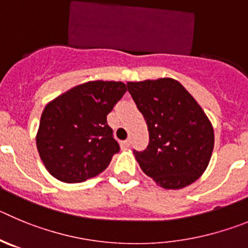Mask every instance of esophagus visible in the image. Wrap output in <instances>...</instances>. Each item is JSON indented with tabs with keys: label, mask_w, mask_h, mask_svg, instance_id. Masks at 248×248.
Masks as SVG:
<instances>
[{
	"label": "esophagus",
	"mask_w": 248,
	"mask_h": 248,
	"mask_svg": "<svg viewBox=\"0 0 248 248\" xmlns=\"http://www.w3.org/2000/svg\"><path fill=\"white\" fill-rule=\"evenodd\" d=\"M120 146H122V149H129V146H130V141L129 140H125V141H122L120 142Z\"/></svg>",
	"instance_id": "esophagus-1"
}]
</instances>
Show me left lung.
<instances>
[{
    "instance_id": "8db88e82",
    "label": "left lung",
    "mask_w": 248,
    "mask_h": 248,
    "mask_svg": "<svg viewBox=\"0 0 248 248\" xmlns=\"http://www.w3.org/2000/svg\"><path fill=\"white\" fill-rule=\"evenodd\" d=\"M126 86L149 130L146 149L134 150L144 173L165 189L192 185L206 170L214 149V130L202 107L173 78Z\"/></svg>"
}]
</instances>
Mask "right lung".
Returning a JSON list of instances; mask_svg holds the SVG:
<instances>
[{"label":"right lung","mask_w":248,"mask_h":248,"mask_svg":"<svg viewBox=\"0 0 248 248\" xmlns=\"http://www.w3.org/2000/svg\"><path fill=\"white\" fill-rule=\"evenodd\" d=\"M125 92L123 82L90 81L46 104L35 140L51 176L65 183H79L108 167L120 149L107 115Z\"/></svg>","instance_id":"right-lung-1"}]
</instances>
